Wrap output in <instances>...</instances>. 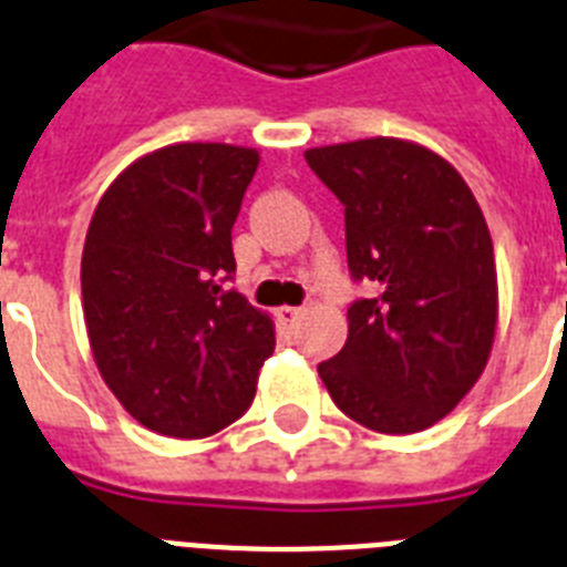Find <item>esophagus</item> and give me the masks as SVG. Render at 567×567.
Here are the masks:
<instances>
[{"label":"esophagus","instance_id":"1","mask_svg":"<svg viewBox=\"0 0 567 567\" xmlns=\"http://www.w3.org/2000/svg\"><path fill=\"white\" fill-rule=\"evenodd\" d=\"M276 317L285 322V326H297L299 317H302V308H293V306H282L276 311Z\"/></svg>","mask_w":567,"mask_h":567}]
</instances>
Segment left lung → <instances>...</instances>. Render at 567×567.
<instances>
[{
	"mask_svg": "<svg viewBox=\"0 0 567 567\" xmlns=\"http://www.w3.org/2000/svg\"><path fill=\"white\" fill-rule=\"evenodd\" d=\"M346 207V254L372 297L317 365L331 401L374 432L409 435L450 415L487 365L496 259L475 195L435 152L394 137L306 152Z\"/></svg>",
	"mask_w": 567,
	"mask_h": 567,
	"instance_id": "8db88e82",
	"label": "left lung"
}]
</instances>
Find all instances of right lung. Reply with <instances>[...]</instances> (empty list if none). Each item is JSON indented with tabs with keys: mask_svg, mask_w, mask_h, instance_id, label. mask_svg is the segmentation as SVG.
<instances>
[{
	"mask_svg": "<svg viewBox=\"0 0 567 567\" xmlns=\"http://www.w3.org/2000/svg\"><path fill=\"white\" fill-rule=\"evenodd\" d=\"M256 166L241 146H164L94 210L80 265L89 342L146 430L207 437L254 403L276 337L268 313L230 288V233Z\"/></svg>",
	"mask_w": 567,
	"mask_h": 567,
	"instance_id": "1",
	"label": "right lung"
}]
</instances>
